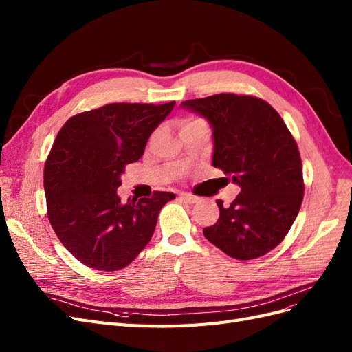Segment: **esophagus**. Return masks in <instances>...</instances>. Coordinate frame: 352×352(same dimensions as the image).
<instances>
[{"instance_id":"34e87169","label":"esophagus","mask_w":352,"mask_h":352,"mask_svg":"<svg viewBox=\"0 0 352 352\" xmlns=\"http://www.w3.org/2000/svg\"><path fill=\"white\" fill-rule=\"evenodd\" d=\"M180 199H184L185 202H188V204H195V202L198 201L197 197L189 195V194H180Z\"/></svg>"}]
</instances>
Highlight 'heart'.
Wrapping results in <instances>:
<instances>
[{"label": "heart", "mask_w": 352, "mask_h": 352, "mask_svg": "<svg viewBox=\"0 0 352 352\" xmlns=\"http://www.w3.org/2000/svg\"><path fill=\"white\" fill-rule=\"evenodd\" d=\"M190 123H204V122L199 120V119H190V120L185 122V123H184V126H185V124H190Z\"/></svg>", "instance_id": "1"}]
</instances>
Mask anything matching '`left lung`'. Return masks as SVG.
<instances>
[{
	"instance_id": "obj_1",
	"label": "left lung",
	"mask_w": 352,
	"mask_h": 352,
	"mask_svg": "<svg viewBox=\"0 0 352 352\" xmlns=\"http://www.w3.org/2000/svg\"><path fill=\"white\" fill-rule=\"evenodd\" d=\"M180 107L210 123L211 163L232 177L241 192L204 236L236 260L267 254L283 241L304 195L300 151L282 117L250 95L217 94L188 100Z\"/></svg>"
}]
</instances>
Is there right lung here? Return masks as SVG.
<instances>
[{"label": "right lung", "instance_id": "add662e5", "mask_svg": "<svg viewBox=\"0 0 352 352\" xmlns=\"http://www.w3.org/2000/svg\"><path fill=\"white\" fill-rule=\"evenodd\" d=\"M175 101L107 104L70 117L45 163L48 219L69 252L95 270L126 267L151 241L160 210L170 192L120 201L124 166L145 151L151 133L175 109Z\"/></svg>", "mask_w": 352, "mask_h": 352}]
</instances>
